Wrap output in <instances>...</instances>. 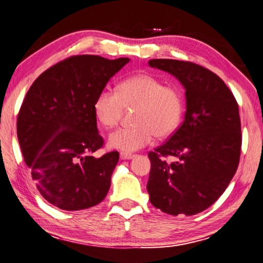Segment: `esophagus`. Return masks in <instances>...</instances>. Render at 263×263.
Instances as JSON below:
<instances>
[{
  "label": "esophagus",
  "mask_w": 263,
  "mask_h": 263,
  "mask_svg": "<svg viewBox=\"0 0 263 263\" xmlns=\"http://www.w3.org/2000/svg\"><path fill=\"white\" fill-rule=\"evenodd\" d=\"M135 157V154H131V153H121V159L122 160H130Z\"/></svg>",
  "instance_id": "34e87169"
}]
</instances>
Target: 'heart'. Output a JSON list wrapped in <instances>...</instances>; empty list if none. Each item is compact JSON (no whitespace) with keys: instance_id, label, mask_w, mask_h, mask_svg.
<instances>
[{"instance_id":"b5f03b06","label":"heart","mask_w":263,"mask_h":263,"mask_svg":"<svg viewBox=\"0 0 263 263\" xmlns=\"http://www.w3.org/2000/svg\"><path fill=\"white\" fill-rule=\"evenodd\" d=\"M133 107L135 125L112 132L108 140L111 148L135 152L149 145L155 136L166 138L174 135L183 115L184 103L178 87L164 85L155 76L137 73L119 82L116 92L102 89L93 104L97 119L106 128L118 125L124 108Z\"/></svg>"}]
</instances>
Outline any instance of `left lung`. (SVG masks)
I'll list each match as a JSON object with an SVG mask.
<instances>
[{
    "label": "left lung",
    "mask_w": 263,
    "mask_h": 263,
    "mask_svg": "<svg viewBox=\"0 0 263 263\" xmlns=\"http://www.w3.org/2000/svg\"><path fill=\"white\" fill-rule=\"evenodd\" d=\"M148 64L175 76L186 89L184 122L163 145L148 153L149 200L175 216L201 213L223 194L239 164L238 103L226 83L201 65L166 59Z\"/></svg>",
    "instance_id": "1"
}]
</instances>
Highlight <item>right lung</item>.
Listing matches in <instances>:
<instances>
[{
  "label": "right lung",
  "mask_w": 263,
  "mask_h": 263,
  "mask_svg": "<svg viewBox=\"0 0 263 263\" xmlns=\"http://www.w3.org/2000/svg\"><path fill=\"white\" fill-rule=\"evenodd\" d=\"M74 55L42 72L28 89L17 117V136L36 189L63 211L98 204L110 189L118 152L103 147L93 104L99 92L127 62Z\"/></svg>",
  "instance_id": "add662e5"
}]
</instances>
